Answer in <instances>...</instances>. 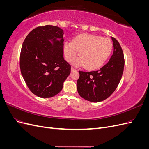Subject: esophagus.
Returning a JSON list of instances; mask_svg holds the SVG:
<instances>
[{
  "label": "esophagus",
  "mask_w": 149,
  "mask_h": 149,
  "mask_svg": "<svg viewBox=\"0 0 149 149\" xmlns=\"http://www.w3.org/2000/svg\"><path fill=\"white\" fill-rule=\"evenodd\" d=\"M71 71H76V70L74 68V67H73V66H71Z\"/></svg>",
  "instance_id": "34e87169"
}]
</instances>
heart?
Wrapping results in <instances>:
<instances>
[{
    "instance_id": "obj_1",
    "label": "heart",
    "mask_w": 149,
    "mask_h": 149,
    "mask_svg": "<svg viewBox=\"0 0 149 149\" xmlns=\"http://www.w3.org/2000/svg\"><path fill=\"white\" fill-rule=\"evenodd\" d=\"M112 43L111 40L100 35L81 34L76 36L72 42H66L63 45V53L66 60L73 61L77 66H84L86 69L93 70L101 66L109 56Z\"/></svg>"
}]
</instances>
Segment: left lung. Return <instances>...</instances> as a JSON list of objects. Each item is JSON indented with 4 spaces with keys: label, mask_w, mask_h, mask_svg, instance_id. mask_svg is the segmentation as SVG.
Here are the masks:
<instances>
[{
    "label": "left lung",
    "mask_w": 149,
    "mask_h": 149,
    "mask_svg": "<svg viewBox=\"0 0 149 149\" xmlns=\"http://www.w3.org/2000/svg\"><path fill=\"white\" fill-rule=\"evenodd\" d=\"M111 38L114 52L109 61L97 71H79L78 92L86 100L93 102L105 100L114 93L121 79L124 67V53L118 40Z\"/></svg>",
    "instance_id": "8db88e82"
}]
</instances>
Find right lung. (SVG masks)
<instances>
[{
  "instance_id": "add662e5",
  "label": "right lung",
  "mask_w": 149,
  "mask_h": 149,
  "mask_svg": "<svg viewBox=\"0 0 149 149\" xmlns=\"http://www.w3.org/2000/svg\"><path fill=\"white\" fill-rule=\"evenodd\" d=\"M63 34L56 26H38L22 44L21 73L31 93L40 97H52L59 93L70 73L71 65L63 58Z\"/></svg>"
}]
</instances>
